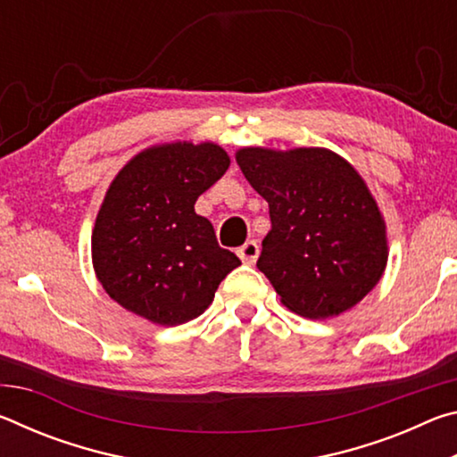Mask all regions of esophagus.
Wrapping results in <instances>:
<instances>
[{
	"label": "esophagus",
	"instance_id": "1",
	"mask_svg": "<svg viewBox=\"0 0 457 457\" xmlns=\"http://www.w3.org/2000/svg\"><path fill=\"white\" fill-rule=\"evenodd\" d=\"M237 256L244 264H253L260 256V245L253 242V239H250V242H245L242 247H237Z\"/></svg>",
	"mask_w": 457,
	"mask_h": 457
}]
</instances>
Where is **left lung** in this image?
<instances>
[{
  "label": "left lung",
  "mask_w": 457,
  "mask_h": 457,
  "mask_svg": "<svg viewBox=\"0 0 457 457\" xmlns=\"http://www.w3.org/2000/svg\"><path fill=\"white\" fill-rule=\"evenodd\" d=\"M236 161L268 201L272 229L258 268L282 304L314 320L359 304L381 280L389 245L381 210L357 169L322 146H244Z\"/></svg>",
  "instance_id": "obj_1"
}]
</instances>
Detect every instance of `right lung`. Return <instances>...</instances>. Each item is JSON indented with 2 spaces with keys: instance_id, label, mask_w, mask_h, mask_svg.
Returning <instances> with one entry per match:
<instances>
[{
  "instance_id": "add662e5",
  "label": "right lung",
  "mask_w": 457,
  "mask_h": 457,
  "mask_svg": "<svg viewBox=\"0 0 457 457\" xmlns=\"http://www.w3.org/2000/svg\"><path fill=\"white\" fill-rule=\"evenodd\" d=\"M228 167L220 145L177 141L153 145L120 169L92 229V266L114 303L161 327L207 311L242 264L195 213L197 197Z\"/></svg>"
}]
</instances>
